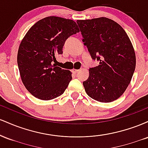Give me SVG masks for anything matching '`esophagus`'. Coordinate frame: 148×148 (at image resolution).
I'll list each match as a JSON object with an SVG mask.
<instances>
[{
	"instance_id": "34e87169",
	"label": "esophagus",
	"mask_w": 148,
	"mask_h": 148,
	"mask_svg": "<svg viewBox=\"0 0 148 148\" xmlns=\"http://www.w3.org/2000/svg\"><path fill=\"white\" fill-rule=\"evenodd\" d=\"M79 69H72V72L74 73V74H76L78 72H79Z\"/></svg>"
}]
</instances>
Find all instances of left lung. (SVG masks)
Returning a JSON list of instances; mask_svg holds the SVG:
<instances>
[{
	"mask_svg": "<svg viewBox=\"0 0 148 148\" xmlns=\"http://www.w3.org/2000/svg\"><path fill=\"white\" fill-rule=\"evenodd\" d=\"M84 45L99 64L89 69L83 82L88 95L111 102L126 90L136 67V55L128 35L118 23L106 17L77 20Z\"/></svg>",
	"mask_w": 148,
	"mask_h": 148,
	"instance_id": "left-lung-1",
	"label": "left lung"
}]
</instances>
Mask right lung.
I'll return each mask as SVG.
<instances>
[{"label": "right lung", "mask_w": 148, "mask_h": 148, "mask_svg": "<svg viewBox=\"0 0 148 148\" xmlns=\"http://www.w3.org/2000/svg\"><path fill=\"white\" fill-rule=\"evenodd\" d=\"M79 32L73 20L48 16L25 34L18 47L17 64L22 82L34 97L51 100L63 94L72 79V73L53 62L56 56L62 53L68 37Z\"/></svg>", "instance_id": "right-lung-1"}]
</instances>
